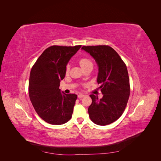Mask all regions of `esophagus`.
Segmentation results:
<instances>
[{
	"mask_svg": "<svg viewBox=\"0 0 161 161\" xmlns=\"http://www.w3.org/2000/svg\"><path fill=\"white\" fill-rule=\"evenodd\" d=\"M85 97V95H82V94H80V95H78V97H79V99H81V98H82V97Z\"/></svg>",
	"mask_w": 161,
	"mask_h": 161,
	"instance_id": "1",
	"label": "esophagus"
}]
</instances>
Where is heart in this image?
<instances>
[{
	"mask_svg": "<svg viewBox=\"0 0 161 161\" xmlns=\"http://www.w3.org/2000/svg\"><path fill=\"white\" fill-rule=\"evenodd\" d=\"M79 64L82 67V69L83 70H85L88 68H92L93 67V63L88 58H82L79 60ZM70 71V65L67 64L66 66L65 72L66 74L68 75Z\"/></svg>",
	"mask_w": 161,
	"mask_h": 161,
	"instance_id": "obj_1",
	"label": "heart"
}]
</instances>
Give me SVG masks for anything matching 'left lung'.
Listing matches in <instances>:
<instances>
[{
  "instance_id": "left-lung-1",
  "label": "left lung",
  "mask_w": 161,
  "mask_h": 161,
  "mask_svg": "<svg viewBox=\"0 0 161 161\" xmlns=\"http://www.w3.org/2000/svg\"><path fill=\"white\" fill-rule=\"evenodd\" d=\"M95 58L99 66L97 82L103 98L90 95L92 103L88 112L92 122L105 125L114 122L123 114L130 93L127 67L118 53L108 45L82 46Z\"/></svg>"
}]
</instances>
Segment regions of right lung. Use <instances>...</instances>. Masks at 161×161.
Segmentation results:
<instances>
[{
    "label": "right lung",
    "mask_w": 161,
    "mask_h": 161,
    "mask_svg": "<svg viewBox=\"0 0 161 161\" xmlns=\"http://www.w3.org/2000/svg\"><path fill=\"white\" fill-rule=\"evenodd\" d=\"M80 47L52 46L31 68L29 96L37 115L48 124H64L71 118L77 95L62 93L59 86L68 62Z\"/></svg>",
    "instance_id": "1"
}]
</instances>
